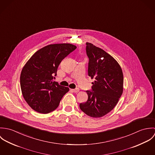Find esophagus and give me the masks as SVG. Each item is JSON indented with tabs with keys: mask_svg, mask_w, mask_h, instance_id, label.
Here are the masks:
<instances>
[{
	"mask_svg": "<svg viewBox=\"0 0 155 155\" xmlns=\"http://www.w3.org/2000/svg\"><path fill=\"white\" fill-rule=\"evenodd\" d=\"M70 91H71V92H74V93H77V92H78L79 91V89H70Z\"/></svg>",
	"mask_w": 155,
	"mask_h": 155,
	"instance_id": "34e87169",
	"label": "esophagus"
}]
</instances>
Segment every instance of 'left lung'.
<instances>
[{
    "label": "left lung",
    "instance_id": "8db88e82",
    "mask_svg": "<svg viewBox=\"0 0 155 155\" xmlns=\"http://www.w3.org/2000/svg\"><path fill=\"white\" fill-rule=\"evenodd\" d=\"M88 76L94 79L92 91H87L88 100L80 109L92 117L107 114L117 104L123 93L124 75L117 61L103 49L87 42Z\"/></svg>",
    "mask_w": 155,
    "mask_h": 155
}]
</instances>
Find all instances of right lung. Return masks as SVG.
Listing matches in <instances>:
<instances>
[{
  "label": "right lung",
  "instance_id": "obj_1",
  "mask_svg": "<svg viewBox=\"0 0 155 155\" xmlns=\"http://www.w3.org/2000/svg\"><path fill=\"white\" fill-rule=\"evenodd\" d=\"M76 48L71 44L47 45L36 51L23 67L20 75L22 95L34 110L46 114L55 110L68 87L53 81L57 68Z\"/></svg>",
  "mask_w": 155,
  "mask_h": 155
}]
</instances>
